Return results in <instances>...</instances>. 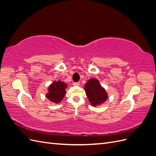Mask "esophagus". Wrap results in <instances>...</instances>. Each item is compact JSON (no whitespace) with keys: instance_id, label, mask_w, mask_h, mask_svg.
Masks as SVG:
<instances>
[{"instance_id":"esophagus-1","label":"esophagus","mask_w":156,"mask_h":156,"mask_svg":"<svg viewBox=\"0 0 156 156\" xmlns=\"http://www.w3.org/2000/svg\"><path fill=\"white\" fill-rule=\"evenodd\" d=\"M79 84H80V83H79V82H77V83H73V86H75V87H78V86H79Z\"/></svg>"}]
</instances>
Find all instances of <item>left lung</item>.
Segmentation results:
<instances>
[{
    "label": "left lung",
    "mask_w": 156,
    "mask_h": 156,
    "mask_svg": "<svg viewBox=\"0 0 156 156\" xmlns=\"http://www.w3.org/2000/svg\"><path fill=\"white\" fill-rule=\"evenodd\" d=\"M84 89L89 102L94 107L100 105L107 100L108 94L97 79H89L84 84Z\"/></svg>",
    "instance_id": "1"
}]
</instances>
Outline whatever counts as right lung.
<instances>
[{
  "mask_svg": "<svg viewBox=\"0 0 156 156\" xmlns=\"http://www.w3.org/2000/svg\"><path fill=\"white\" fill-rule=\"evenodd\" d=\"M67 88V84L61 81L60 80L56 81L49 86L48 93L46 94V98L55 103H58L63 100L66 94V88Z\"/></svg>",
  "mask_w": 156,
  "mask_h": 156,
  "instance_id": "obj_1",
  "label": "right lung"
}]
</instances>
